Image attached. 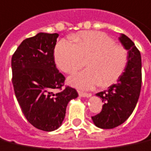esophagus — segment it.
<instances>
[{"label": "esophagus", "instance_id": "esophagus-1", "mask_svg": "<svg viewBox=\"0 0 151 151\" xmlns=\"http://www.w3.org/2000/svg\"><path fill=\"white\" fill-rule=\"evenodd\" d=\"M78 94L83 98H90L91 97V93H87L81 92V91H78Z\"/></svg>", "mask_w": 151, "mask_h": 151}]
</instances>
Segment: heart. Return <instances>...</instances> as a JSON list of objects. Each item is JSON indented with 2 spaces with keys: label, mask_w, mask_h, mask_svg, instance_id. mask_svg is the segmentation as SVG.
<instances>
[{
  "label": "heart",
  "mask_w": 151,
  "mask_h": 151,
  "mask_svg": "<svg viewBox=\"0 0 151 151\" xmlns=\"http://www.w3.org/2000/svg\"><path fill=\"white\" fill-rule=\"evenodd\" d=\"M72 39H62L56 45V64L62 71L74 72L84 65V58L90 57L87 64L89 69L69 78L73 86L81 90H92L101 84L109 86L122 75L128 53L123 46L115 45L110 37L102 32L88 31L73 35Z\"/></svg>",
  "instance_id": "1"
}]
</instances>
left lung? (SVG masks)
<instances>
[{
  "label": "left lung",
  "instance_id": "8db88e82",
  "mask_svg": "<svg viewBox=\"0 0 151 151\" xmlns=\"http://www.w3.org/2000/svg\"><path fill=\"white\" fill-rule=\"evenodd\" d=\"M118 39L128 51V62L116 84L96 93L104 104L101 113L93 116L92 120L96 127L101 129H113L127 121L134 110L141 91L140 52L125 34H121Z\"/></svg>",
  "mask_w": 151,
  "mask_h": 151
}]
</instances>
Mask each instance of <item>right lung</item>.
Returning a JSON list of instances; mask_svg holds the SVG:
<instances>
[{"mask_svg": "<svg viewBox=\"0 0 151 151\" xmlns=\"http://www.w3.org/2000/svg\"><path fill=\"white\" fill-rule=\"evenodd\" d=\"M58 33H39L24 40L12 57L13 85L22 113L33 127L53 131L61 127L67 105L78 98L75 89L64 85L65 77L54 61Z\"/></svg>", "mask_w": 151, "mask_h": 151, "instance_id": "obj_1", "label": "right lung"}]
</instances>
